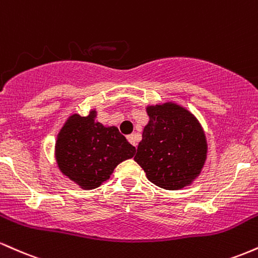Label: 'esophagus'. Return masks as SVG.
I'll return each mask as SVG.
<instances>
[{"instance_id":"34e87169","label":"esophagus","mask_w":258,"mask_h":258,"mask_svg":"<svg viewBox=\"0 0 258 258\" xmlns=\"http://www.w3.org/2000/svg\"><path fill=\"white\" fill-rule=\"evenodd\" d=\"M127 141H128L130 143H131L133 147H136V146H137V143H136V138H135V135H128V136H127Z\"/></svg>"}]
</instances>
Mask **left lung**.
Returning <instances> with one entry per match:
<instances>
[{
    "label": "left lung",
    "instance_id": "left-lung-1",
    "mask_svg": "<svg viewBox=\"0 0 258 258\" xmlns=\"http://www.w3.org/2000/svg\"><path fill=\"white\" fill-rule=\"evenodd\" d=\"M149 122L139 142L135 161L147 178L166 190L190 185L207 156V142L197 117L176 103L147 106Z\"/></svg>",
    "mask_w": 258,
    "mask_h": 258
}]
</instances>
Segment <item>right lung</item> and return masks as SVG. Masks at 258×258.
Segmentation results:
<instances>
[{
    "label": "right lung",
    "instance_id": "1",
    "mask_svg": "<svg viewBox=\"0 0 258 258\" xmlns=\"http://www.w3.org/2000/svg\"><path fill=\"white\" fill-rule=\"evenodd\" d=\"M96 116V110H91L87 116L73 114L55 142V160L60 172L87 190L110 178L114 168L136 153V148L117 127L103 126Z\"/></svg>",
    "mask_w": 258,
    "mask_h": 258
}]
</instances>
